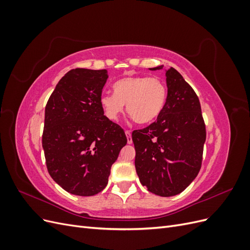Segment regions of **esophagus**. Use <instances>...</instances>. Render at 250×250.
I'll return each instance as SVG.
<instances>
[{"label": "esophagus", "instance_id": "34e87169", "mask_svg": "<svg viewBox=\"0 0 250 250\" xmlns=\"http://www.w3.org/2000/svg\"><path fill=\"white\" fill-rule=\"evenodd\" d=\"M125 134L127 137V143L128 144H132V138H131V132L129 130H126L125 131Z\"/></svg>", "mask_w": 250, "mask_h": 250}]
</instances>
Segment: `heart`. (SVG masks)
I'll list each match as a JSON object with an SVG mask.
<instances>
[{"instance_id": "obj_1", "label": "heart", "mask_w": 250, "mask_h": 250, "mask_svg": "<svg viewBox=\"0 0 250 250\" xmlns=\"http://www.w3.org/2000/svg\"><path fill=\"white\" fill-rule=\"evenodd\" d=\"M112 89L113 94L100 97L104 115L111 121L120 118L126 105L128 115L135 122L150 124L161 115L167 100V87L156 77H125L113 83Z\"/></svg>"}]
</instances>
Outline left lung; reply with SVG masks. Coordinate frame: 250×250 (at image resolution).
Segmentation results:
<instances>
[{
    "label": "left lung",
    "instance_id": "left-lung-1",
    "mask_svg": "<svg viewBox=\"0 0 250 250\" xmlns=\"http://www.w3.org/2000/svg\"><path fill=\"white\" fill-rule=\"evenodd\" d=\"M166 77L168 95L162 113L148 127L134 130L132 142L141 184L151 193L170 197L198 175L207 132L194 89L174 67L166 71Z\"/></svg>",
    "mask_w": 250,
    "mask_h": 250
}]
</instances>
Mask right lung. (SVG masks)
<instances>
[{
  "label": "right lung",
  "mask_w": 250,
  "mask_h": 250,
  "mask_svg": "<svg viewBox=\"0 0 250 250\" xmlns=\"http://www.w3.org/2000/svg\"><path fill=\"white\" fill-rule=\"evenodd\" d=\"M106 70L73 69L59 80L44 110L42 148L48 172L63 190L100 193L112 164L127 144L122 127L100 105Z\"/></svg>",
  "instance_id": "1"
}]
</instances>
